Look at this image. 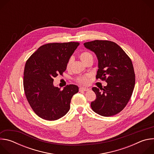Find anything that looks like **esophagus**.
Here are the masks:
<instances>
[{"label": "esophagus", "mask_w": 154, "mask_h": 154, "mask_svg": "<svg viewBox=\"0 0 154 154\" xmlns=\"http://www.w3.org/2000/svg\"><path fill=\"white\" fill-rule=\"evenodd\" d=\"M90 90V88H79V91H88Z\"/></svg>", "instance_id": "obj_1"}]
</instances>
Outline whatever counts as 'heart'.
Listing matches in <instances>:
<instances>
[{"mask_svg": "<svg viewBox=\"0 0 154 154\" xmlns=\"http://www.w3.org/2000/svg\"><path fill=\"white\" fill-rule=\"evenodd\" d=\"M80 58L82 60V61L85 63L88 60H89L90 58H93V55L92 54L89 52H87V51H84L80 53ZM72 58H70L66 64V68L68 69H69L71 67V64L72 63ZM88 80H89V77L88 76H85V77H81L77 79V82L79 83L83 84V85H86L88 83Z\"/></svg>", "mask_w": 154, "mask_h": 154, "instance_id": "b5f03b06", "label": "heart"}]
</instances>
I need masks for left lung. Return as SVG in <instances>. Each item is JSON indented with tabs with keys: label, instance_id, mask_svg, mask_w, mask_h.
Returning a JSON list of instances; mask_svg holds the SVG:
<instances>
[{
	"label": "left lung",
	"instance_id": "obj_1",
	"mask_svg": "<svg viewBox=\"0 0 154 154\" xmlns=\"http://www.w3.org/2000/svg\"><path fill=\"white\" fill-rule=\"evenodd\" d=\"M83 45L97 57L99 69L96 79L107 83L100 89L96 87L92 88L96 99L91 103V108L103 116L115 115L126 106L134 89L135 75L132 62L123 49L113 41L94 40Z\"/></svg>",
	"mask_w": 154,
	"mask_h": 154
}]
</instances>
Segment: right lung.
<instances>
[{"instance_id": "1", "label": "right lung", "mask_w": 154, "mask_h": 154, "mask_svg": "<svg viewBox=\"0 0 154 154\" xmlns=\"http://www.w3.org/2000/svg\"><path fill=\"white\" fill-rule=\"evenodd\" d=\"M79 45L77 42L48 43L27 60L24 92L32 109L41 118L55 121L69 112L71 99L79 92V87L69 85L61 90L54 86V78L66 71L68 60Z\"/></svg>"}]
</instances>
